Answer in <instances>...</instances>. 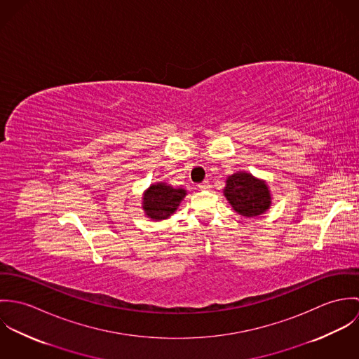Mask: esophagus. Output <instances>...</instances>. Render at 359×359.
Here are the masks:
<instances>
[{
	"instance_id": "obj_1",
	"label": "esophagus",
	"mask_w": 359,
	"mask_h": 359,
	"mask_svg": "<svg viewBox=\"0 0 359 359\" xmlns=\"http://www.w3.org/2000/svg\"><path fill=\"white\" fill-rule=\"evenodd\" d=\"M208 188H210V182L208 181H203L202 184H199V189H202V191L208 189Z\"/></svg>"
}]
</instances>
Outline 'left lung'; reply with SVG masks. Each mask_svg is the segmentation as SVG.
I'll return each mask as SVG.
<instances>
[{
  "label": "left lung",
  "instance_id": "8db88e82",
  "mask_svg": "<svg viewBox=\"0 0 359 359\" xmlns=\"http://www.w3.org/2000/svg\"><path fill=\"white\" fill-rule=\"evenodd\" d=\"M224 196L238 214L248 218L264 214L272 205L268 184L246 171H238L226 178Z\"/></svg>",
  "mask_w": 359,
  "mask_h": 359
}]
</instances>
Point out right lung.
Here are the masks:
<instances>
[{"instance_id":"obj_1","label":"right lung","mask_w":359,"mask_h":359,"mask_svg":"<svg viewBox=\"0 0 359 359\" xmlns=\"http://www.w3.org/2000/svg\"><path fill=\"white\" fill-rule=\"evenodd\" d=\"M187 196L184 188H175L165 182L152 184L142 196V210L154 221L170 218Z\"/></svg>"}]
</instances>
